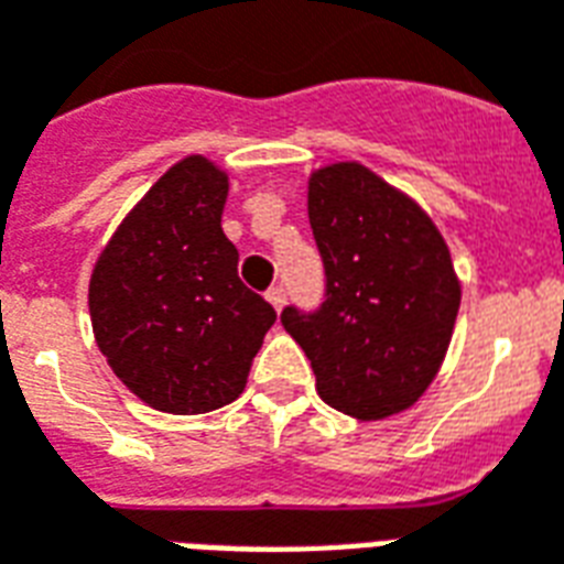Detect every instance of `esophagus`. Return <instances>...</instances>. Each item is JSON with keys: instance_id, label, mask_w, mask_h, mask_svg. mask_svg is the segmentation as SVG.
I'll use <instances>...</instances> for the list:
<instances>
[{"instance_id": "1", "label": "esophagus", "mask_w": 564, "mask_h": 564, "mask_svg": "<svg viewBox=\"0 0 564 564\" xmlns=\"http://www.w3.org/2000/svg\"><path fill=\"white\" fill-rule=\"evenodd\" d=\"M264 296H268V303L273 305V308H276V312H282V305H285V300H288L285 288H282V285H273Z\"/></svg>"}]
</instances>
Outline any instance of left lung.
<instances>
[{
  "label": "left lung",
  "mask_w": 564,
  "mask_h": 564,
  "mask_svg": "<svg viewBox=\"0 0 564 564\" xmlns=\"http://www.w3.org/2000/svg\"><path fill=\"white\" fill-rule=\"evenodd\" d=\"M308 223L326 268L321 312H282L317 394L356 421L405 412L447 356L462 282L438 226L359 161L308 176Z\"/></svg>",
  "instance_id": "8db88e82"
}]
</instances>
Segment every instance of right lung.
<instances>
[{
    "label": "right lung",
    "instance_id": "add662e5",
    "mask_svg": "<svg viewBox=\"0 0 564 564\" xmlns=\"http://www.w3.org/2000/svg\"><path fill=\"white\" fill-rule=\"evenodd\" d=\"M229 173L205 155L176 161L126 214L90 273L99 352L152 409L205 414L241 397L276 321L238 279L223 235Z\"/></svg>",
    "mask_w": 564,
    "mask_h": 564
}]
</instances>
